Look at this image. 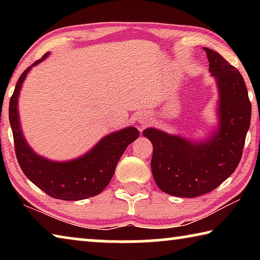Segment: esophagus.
Here are the masks:
<instances>
[{"label": "esophagus", "mask_w": 260, "mask_h": 260, "mask_svg": "<svg viewBox=\"0 0 260 260\" xmlns=\"http://www.w3.org/2000/svg\"><path fill=\"white\" fill-rule=\"evenodd\" d=\"M149 118H148V116H141L140 118H139V122L141 124V126H147L148 124H149Z\"/></svg>", "instance_id": "obj_1"}]
</instances>
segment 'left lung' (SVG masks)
I'll return each mask as SVG.
<instances>
[{
  "label": "left lung",
  "instance_id": "1",
  "mask_svg": "<svg viewBox=\"0 0 260 260\" xmlns=\"http://www.w3.org/2000/svg\"><path fill=\"white\" fill-rule=\"evenodd\" d=\"M219 88V128L209 140L191 143L165 132L147 128L151 141V171L169 195L197 197L212 191L234 173L243 153L251 119V103L241 73L221 55L203 48Z\"/></svg>",
  "mask_w": 260,
  "mask_h": 260
}]
</instances>
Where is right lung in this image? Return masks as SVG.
Masks as SVG:
<instances>
[{
	"mask_svg": "<svg viewBox=\"0 0 260 260\" xmlns=\"http://www.w3.org/2000/svg\"><path fill=\"white\" fill-rule=\"evenodd\" d=\"M48 56L45 54L32 67ZM28 67L19 77L9 104L10 120L17 160L24 174L35 186L57 200L79 201L99 195L112 179L118 160L128 144L139 138L135 127H127L105 136L91 150L78 159L55 162L38 156L28 147L21 133L17 101L21 83L25 80Z\"/></svg>",
	"mask_w": 260,
	"mask_h": 260,
	"instance_id": "1",
	"label": "right lung"
}]
</instances>
